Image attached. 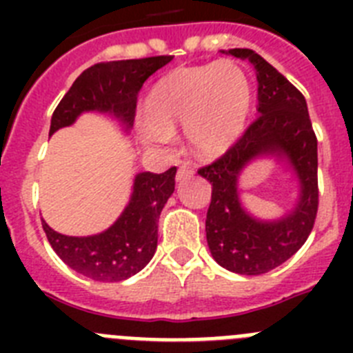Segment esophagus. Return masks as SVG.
Masks as SVG:
<instances>
[{"label":"esophagus","mask_w":353,"mask_h":353,"mask_svg":"<svg viewBox=\"0 0 353 353\" xmlns=\"http://www.w3.org/2000/svg\"><path fill=\"white\" fill-rule=\"evenodd\" d=\"M192 174H194V168L191 164H182L179 168V171H176V180H185L189 176H192Z\"/></svg>","instance_id":"1"}]
</instances>
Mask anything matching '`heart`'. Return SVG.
Masks as SVG:
<instances>
[{"label":"heart","instance_id":"1","mask_svg":"<svg viewBox=\"0 0 353 353\" xmlns=\"http://www.w3.org/2000/svg\"><path fill=\"white\" fill-rule=\"evenodd\" d=\"M251 99L249 77L232 61L180 67L152 90L143 136L170 143L174 127L187 125V139L199 155L223 154L244 130Z\"/></svg>","mask_w":353,"mask_h":353}]
</instances>
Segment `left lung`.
Listing matches in <instances>:
<instances>
[{"instance_id":"1","label":"left lung","mask_w":353,"mask_h":353,"mask_svg":"<svg viewBox=\"0 0 353 353\" xmlns=\"http://www.w3.org/2000/svg\"><path fill=\"white\" fill-rule=\"evenodd\" d=\"M256 68L258 118L244 134L198 174L212 183L207 212V242L221 267L244 276H260L292 258L310 236L318 212V148L307 104L281 72L251 49H230ZM286 154L301 182L298 207L274 223L252 220L239 207L236 179L251 158Z\"/></svg>"}]
</instances>
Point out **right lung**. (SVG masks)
<instances>
[{"label":"right lung","mask_w":353,"mask_h":353,"mask_svg":"<svg viewBox=\"0 0 353 353\" xmlns=\"http://www.w3.org/2000/svg\"><path fill=\"white\" fill-rule=\"evenodd\" d=\"M173 56H150L141 60L101 61L81 74L56 105L51 130L74 123L83 111L113 113L132 125L143 83L170 63ZM176 168L161 174L139 173L134 192L120 219L101 235L67 236L42 221L49 244L72 270L95 281H123L138 274L157 249L159 215L174 191Z\"/></svg>","instance_id":"add662e5"}]
</instances>
